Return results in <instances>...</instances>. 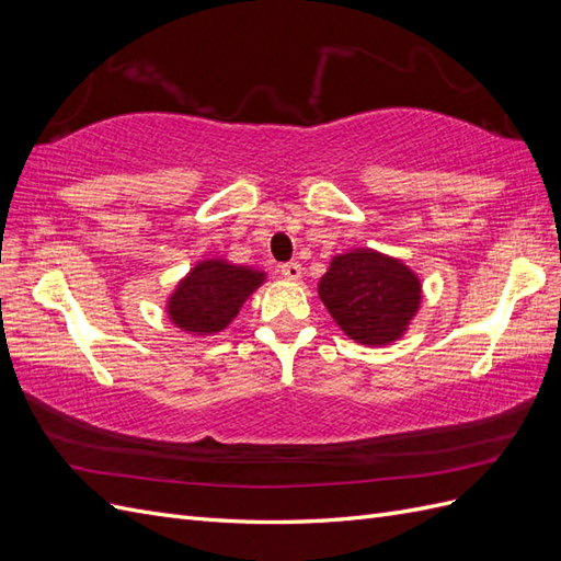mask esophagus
<instances>
[{
    "mask_svg": "<svg viewBox=\"0 0 561 561\" xmlns=\"http://www.w3.org/2000/svg\"><path fill=\"white\" fill-rule=\"evenodd\" d=\"M280 274L287 280H299L301 278V264L299 262H287V264L280 266Z\"/></svg>",
    "mask_w": 561,
    "mask_h": 561,
    "instance_id": "1",
    "label": "esophagus"
}]
</instances>
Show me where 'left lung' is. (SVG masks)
I'll list each match as a JSON object with an SVG mask.
<instances>
[{
    "label": "left lung",
    "instance_id": "1",
    "mask_svg": "<svg viewBox=\"0 0 561 561\" xmlns=\"http://www.w3.org/2000/svg\"><path fill=\"white\" fill-rule=\"evenodd\" d=\"M318 297L348 339L363 346L396 344L421 309L423 285L402 260L371 248L334 254Z\"/></svg>",
    "mask_w": 561,
    "mask_h": 561
}]
</instances>
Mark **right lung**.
I'll return each mask as SVG.
<instances>
[{
    "mask_svg": "<svg viewBox=\"0 0 561 561\" xmlns=\"http://www.w3.org/2000/svg\"><path fill=\"white\" fill-rule=\"evenodd\" d=\"M266 271L225 257L198 260L165 299V316L192 336H213L231 325L250 295L262 287Z\"/></svg>",
    "mask_w": 561,
    "mask_h": 561,
    "instance_id": "right-lung-1",
    "label": "right lung"
}]
</instances>
